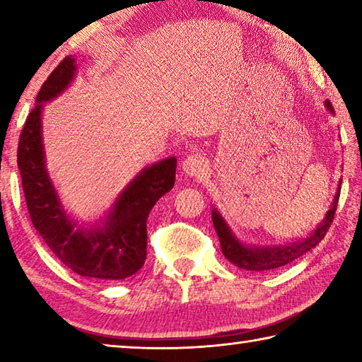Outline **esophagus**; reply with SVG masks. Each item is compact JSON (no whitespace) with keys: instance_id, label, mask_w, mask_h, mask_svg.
I'll return each mask as SVG.
<instances>
[{"instance_id":"1","label":"esophagus","mask_w":362,"mask_h":362,"mask_svg":"<svg viewBox=\"0 0 362 362\" xmlns=\"http://www.w3.org/2000/svg\"><path fill=\"white\" fill-rule=\"evenodd\" d=\"M183 174L187 177H199L204 174L206 170V159L201 155H192L187 156L182 163Z\"/></svg>"}]
</instances>
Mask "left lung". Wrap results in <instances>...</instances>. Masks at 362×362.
I'll return each mask as SVG.
<instances>
[{
    "label": "left lung",
    "instance_id": "left-lung-1",
    "mask_svg": "<svg viewBox=\"0 0 362 362\" xmlns=\"http://www.w3.org/2000/svg\"><path fill=\"white\" fill-rule=\"evenodd\" d=\"M324 107L327 108L329 113L335 115L332 103L329 100L324 102ZM340 187H341V179L339 180V188H337L332 204H330V209L327 211L326 217H324L322 222L316 226V228L306 235V238H300L292 243L286 244H273V246H250V244H244L236 238L235 233L225 222V218L220 216V212L212 207V222L214 228L217 231V236L220 240V247H222V252L225 259L231 262L233 265L238 268L249 269V272H267V269H274L279 267H284L287 263L293 262L298 257L308 252L317 244L322 241V238L326 236L327 230L330 228V223H332L334 214L337 211V204H339V196H340Z\"/></svg>",
    "mask_w": 362,
    "mask_h": 362
}]
</instances>
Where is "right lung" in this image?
Wrapping results in <instances>:
<instances>
[{"mask_svg":"<svg viewBox=\"0 0 362 362\" xmlns=\"http://www.w3.org/2000/svg\"><path fill=\"white\" fill-rule=\"evenodd\" d=\"M76 60L65 57L41 86L35 108L23 124L17 150L30 218L52 254L79 276L118 281L144 267L146 218L163 194L175 183L177 159H161L134 177L99 222L79 223L60 201L46 168L42 144L45 103L69 89L76 76Z\"/></svg>","mask_w":362,"mask_h":362,"instance_id":"1","label":"right lung"}]
</instances>
